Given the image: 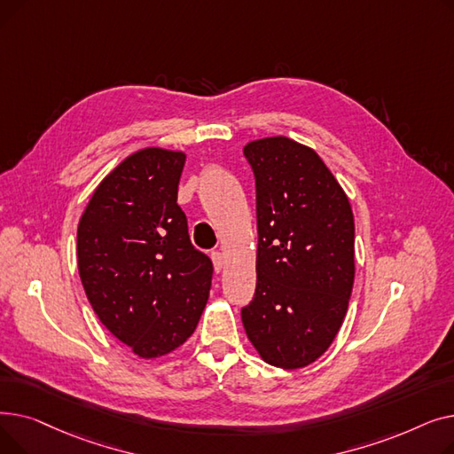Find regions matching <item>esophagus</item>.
<instances>
[{"instance_id":"1","label":"esophagus","mask_w":454,"mask_h":454,"mask_svg":"<svg viewBox=\"0 0 454 454\" xmlns=\"http://www.w3.org/2000/svg\"><path fill=\"white\" fill-rule=\"evenodd\" d=\"M211 259H213V267H215V272H221L223 267H224V257L221 252H213L211 254Z\"/></svg>"}]
</instances>
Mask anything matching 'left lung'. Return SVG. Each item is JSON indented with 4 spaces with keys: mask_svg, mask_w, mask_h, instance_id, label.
<instances>
[{
    "mask_svg": "<svg viewBox=\"0 0 454 454\" xmlns=\"http://www.w3.org/2000/svg\"><path fill=\"white\" fill-rule=\"evenodd\" d=\"M255 176V294L241 318L261 359L296 370L335 340L355 279V224L322 158L285 137L243 149Z\"/></svg>",
    "mask_w": 454,
    "mask_h": 454,
    "instance_id": "8db88e82",
    "label": "left lung"
}]
</instances>
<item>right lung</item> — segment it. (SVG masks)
<instances>
[{"mask_svg": "<svg viewBox=\"0 0 454 454\" xmlns=\"http://www.w3.org/2000/svg\"><path fill=\"white\" fill-rule=\"evenodd\" d=\"M182 151L141 149L93 191L77 228L84 293L103 325L141 359L180 348L209 298L211 259L191 245L176 204Z\"/></svg>", "mask_w": 454, "mask_h": 454, "instance_id": "right-lung-1", "label": "right lung"}]
</instances>
